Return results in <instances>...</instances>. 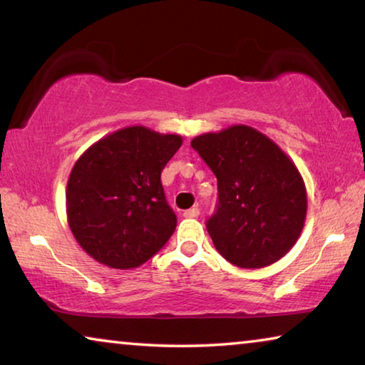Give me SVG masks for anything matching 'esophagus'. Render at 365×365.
<instances>
[{
	"label": "esophagus",
	"instance_id": "esophagus-1",
	"mask_svg": "<svg viewBox=\"0 0 365 365\" xmlns=\"http://www.w3.org/2000/svg\"><path fill=\"white\" fill-rule=\"evenodd\" d=\"M183 215H185V217H188V219L197 217V215H200V209H197V207H191V209H188V211H185Z\"/></svg>",
	"mask_w": 365,
	"mask_h": 365
}]
</instances>
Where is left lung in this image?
Instances as JSON below:
<instances>
[{
    "label": "left lung",
    "instance_id": "left-lung-1",
    "mask_svg": "<svg viewBox=\"0 0 365 365\" xmlns=\"http://www.w3.org/2000/svg\"><path fill=\"white\" fill-rule=\"evenodd\" d=\"M191 146L217 177V212L206 224L215 250L243 269L285 256L307 212L304 180L287 153L243 123L197 135Z\"/></svg>",
    "mask_w": 365,
    "mask_h": 365
}]
</instances>
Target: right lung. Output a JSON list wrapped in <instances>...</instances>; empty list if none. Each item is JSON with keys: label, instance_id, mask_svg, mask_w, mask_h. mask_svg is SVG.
<instances>
[{"label": "right lung", "instance_id": "1", "mask_svg": "<svg viewBox=\"0 0 365 365\" xmlns=\"http://www.w3.org/2000/svg\"><path fill=\"white\" fill-rule=\"evenodd\" d=\"M183 140L145 125L106 135L77 159L66 188L67 224L86 255L113 269H135L163 248L177 215L160 172Z\"/></svg>", "mask_w": 365, "mask_h": 365}]
</instances>
